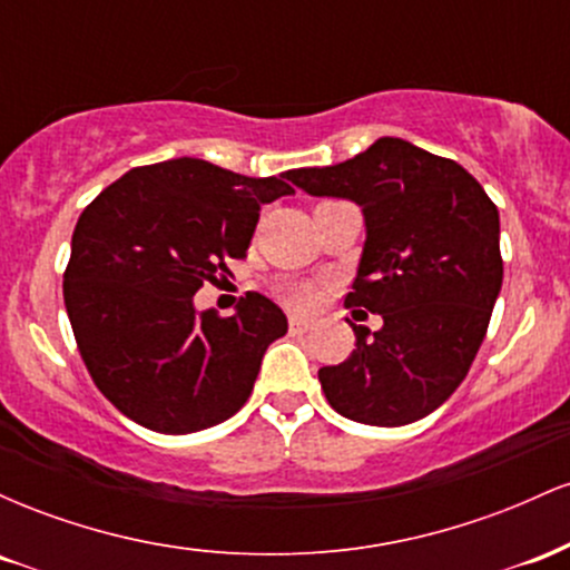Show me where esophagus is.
Here are the masks:
<instances>
[{
  "mask_svg": "<svg viewBox=\"0 0 570 570\" xmlns=\"http://www.w3.org/2000/svg\"><path fill=\"white\" fill-rule=\"evenodd\" d=\"M307 330H311V322H305V318H297V316L289 318L292 335H303V332H307Z\"/></svg>",
  "mask_w": 570,
  "mask_h": 570,
  "instance_id": "esophagus-1",
  "label": "esophagus"
}]
</instances>
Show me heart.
Here are the masks:
<instances>
[{
    "mask_svg": "<svg viewBox=\"0 0 570 570\" xmlns=\"http://www.w3.org/2000/svg\"><path fill=\"white\" fill-rule=\"evenodd\" d=\"M281 297L294 311H313V307L322 303V286L316 281H292V284L281 289Z\"/></svg>",
    "mask_w": 570,
    "mask_h": 570,
    "instance_id": "heart-1",
    "label": "heart"
}]
</instances>
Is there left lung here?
I'll use <instances>...</instances> for the list:
<instances>
[{
    "instance_id": "left-lung-1",
    "label": "left lung",
    "mask_w": 570,
    "mask_h": 570,
    "mask_svg": "<svg viewBox=\"0 0 570 570\" xmlns=\"http://www.w3.org/2000/svg\"><path fill=\"white\" fill-rule=\"evenodd\" d=\"M307 195L362 206L367 244L345 307L383 326H353L356 348L318 370L326 402L370 426H407L434 412L472 367L501 292L499 208L455 160L383 136L356 158L297 168Z\"/></svg>"
}]
</instances>
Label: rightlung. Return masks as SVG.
Here are the masks:
<instances>
[{"instance_id":"add662e5","label":"right lung","mask_w":570,"mask_h":570,"mask_svg":"<svg viewBox=\"0 0 570 570\" xmlns=\"http://www.w3.org/2000/svg\"><path fill=\"white\" fill-rule=\"evenodd\" d=\"M294 189L198 158L130 168L85 206L63 271V303L96 389L160 434L217 426L246 404L284 311L257 292L235 316L195 313L203 284L244 259L259 206Z\"/></svg>"}]
</instances>
